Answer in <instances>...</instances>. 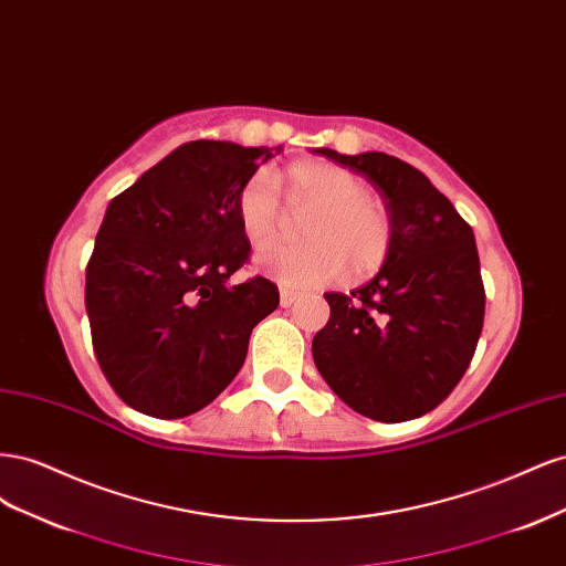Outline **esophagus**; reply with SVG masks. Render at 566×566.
<instances>
[{
	"label": "esophagus",
	"mask_w": 566,
	"mask_h": 566,
	"mask_svg": "<svg viewBox=\"0 0 566 566\" xmlns=\"http://www.w3.org/2000/svg\"><path fill=\"white\" fill-rule=\"evenodd\" d=\"M300 300V293L290 287H281V306H293Z\"/></svg>",
	"instance_id": "obj_1"
}]
</instances>
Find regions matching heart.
I'll return each mask as SVG.
<instances>
[{"instance_id": "heart-1", "label": "heart", "mask_w": 566, "mask_h": 566, "mask_svg": "<svg viewBox=\"0 0 566 566\" xmlns=\"http://www.w3.org/2000/svg\"><path fill=\"white\" fill-rule=\"evenodd\" d=\"M312 205L302 221L304 243H271L256 252V269L287 287H318L342 279H366L391 252L394 221L380 196L349 169L302 160L276 177L252 175L238 193L235 212L248 241L262 245L283 227V205Z\"/></svg>"}]
</instances>
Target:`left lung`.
Listing matches in <instances>:
<instances>
[{"label": "left lung", "mask_w": 566, "mask_h": 566, "mask_svg": "<svg viewBox=\"0 0 566 566\" xmlns=\"http://www.w3.org/2000/svg\"><path fill=\"white\" fill-rule=\"evenodd\" d=\"M316 153L366 177L394 221L378 276L349 295H325L331 318L312 342L316 368L356 413L380 422L420 418L460 382L484 328L472 227L413 165L378 150Z\"/></svg>", "instance_id": "8db88e82"}]
</instances>
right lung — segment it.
Returning a JSON list of instances; mask_svg holds the SVG:
<instances>
[{"label":"right lung","instance_id":"right-lung-1","mask_svg":"<svg viewBox=\"0 0 566 566\" xmlns=\"http://www.w3.org/2000/svg\"><path fill=\"white\" fill-rule=\"evenodd\" d=\"M273 150L184 144L111 200L84 304L101 370L139 413L177 420L214 401L279 306L264 276L229 283L250 260L235 200Z\"/></svg>","mask_w":566,"mask_h":566}]
</instances>
